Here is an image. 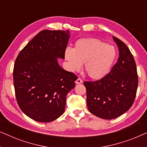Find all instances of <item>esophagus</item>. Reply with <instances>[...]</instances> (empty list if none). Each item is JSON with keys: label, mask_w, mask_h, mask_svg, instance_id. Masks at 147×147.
<instances>
[{"label": "esophagus", "mask_w": 147, "mask_h": 147, "mask_svg": "<svg viewBox=\"0 0 147 147\" xmlns=\"http://www.w3.org/2000/svg\"><path fill=\"white\" fill-rule=\"evenodd\" d=\"M82 82H83V81H82V80L81 79V78H78V79L76 80V84H82Z\"/></svg>", "instance_id": "1"}]
</instances>
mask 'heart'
I'll return each mask as SVG.
<instances>
[{"label":"heart","instance_id":"b5f03b06","mask_svg":"<svg viewBox=\"0 0 147 147\" xmlns=\"http://www.w3.org/2000/svg\"><path fill=\"white\" fill-rule=\"evenodd\" d=\"M114 46L94 38H84L76 41L74 49L67 48L65 58L71 71L79 70L84 63V71L92 79H101L107 75L115 61Z\"/></svg>","mask_w":147,"mask_h":147}]
</instances>
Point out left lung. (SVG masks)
Segmentation results:
<instances>
[{"instance_id":"obj_1","label":"left lung","mask_w":147,"mask_h":147,"mask_svg":"<svg viewBox=\"0 0 147 147\" xmlns=\"http://www.w3.org/2000/svg\"><path fill=\"white\" fill-rule=\"evenodd\" d=\"M119 49L118 61L102 79L84 82L89 111L98 117L114 119L130 109L138 88V74L133 55L126 44L113 37Z\"/></svg>"}]
</instances>
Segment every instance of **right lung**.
<instances>
[{"label":"right lung","instance_id":"1","mask_svg":"<svg viewBox=\"0 0 147 147\" xmlns=\"http://www.w3.org/2000/svg\"><path fill=\"white\" fill-rule=\"evenodd\" d=\"M69 31H40L20 51L13 69L16 99L21 110L39 122L61 116L66 96L78 77L60 67L57 58H65Z\"/></svg>","mask_w":147,"mask_h":147}]
</instances>
